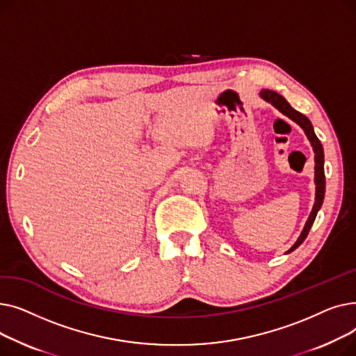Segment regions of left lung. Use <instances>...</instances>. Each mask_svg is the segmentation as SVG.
Instances as JSON below:
<instances>
[{
  "instance_id": "left-lung-1",
  "label": "left lung",
  "mask_w": 356,
  "mask_h": 356,
  "mask_svg": "<svg viewBox=\"0 0 356 356\" xmlns=\"http://www.w3.org/2000/svg\"><path fill=\"white\" fill-rule=\"evenodd\" d=\"M259 95H261V98L266 99L267 102L273 104L275 108H278L280 111H282L284 115H287V117L291 118L294 122H297L298 125H300V127L305 129V133H306L307 138L310 140V143H312V145H313V149H314V161H316V165H314V170H316V172H314L316 202H314V207H313V209H312V212H310V216H309V219H307V222H306V225H305V229H303L302 235L298 236L297 242H296V244H294V245L290 248V251H289V252H291V251H294V250H296L298 245H300L302 242L306 239V236H307V234H309V231H310V228H312V225H313V222H314V219H316V215H317V212H319V209H321V207H322V203H323V197H325V184H326V181H325V167H323V163H325L323 147H322V143L319 141V138L316 137L314 131H313V127H312V122L309 121V118H307L306 115L300 114V112L296 111L294 108H291V105H290L282 95H280V93H277V92H274V90H270V89H263V90H261Z\"/></svg>"
}]
</instances>
